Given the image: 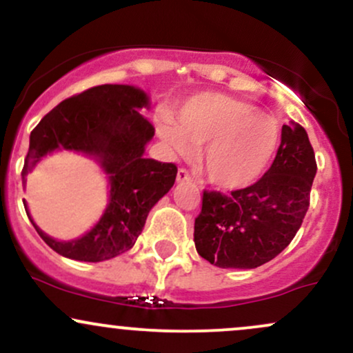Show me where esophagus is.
Returning <instances> with one entry per match:
<instances>
[{
	"label": "esophagus",
	"instance_id": "34e87169",
	"mask_svg": "<svg viewBox=\"0 0 353 353\" xmlns=\"http://www.w3.org/2000/svg\"><path fill=\"white\" fill-rule=\"evenodd\" d=\"M177 182H192V177H190L189 171L179 169V171H177Z\"/></svg>",
	"mask_w": 353,
	"mask_h": 353
}]
</instances>
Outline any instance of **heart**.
<instances>
[{"mask_svg": "<svg viewBox=\"0 0 353 353\" xmlns=\"http://www.w3.org/2000/svg\"><path fill=\"white\" fill-rule=\"evenodd\" d=\"M157 132L179 157L204 145L201 165L210 184L239 190L254 184L272 159L279 143L277 121L257 111L247 101L202 92L194 96L176 114L157 123Z\"/></svg>", "mask_w": 353, "mask_h": 353, "instance_id": "heart-1", "label": "heart"}]
</instances>
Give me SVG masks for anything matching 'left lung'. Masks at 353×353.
Listing matches in <instances>:
<instances>
[{
  "label": "left lung",
  "mask_w": 353,
  "mask_h": 353,
  "mask_svg": "<svg viewBox=\"0 0 353 353\" xmlns=\"http://www.w3.org/2000/svg\"><path fill=\"white\" fill-rule=\"evenodd\" d=\"M315 172L305 129L283 124L277 156L261 179L229 196L204 190L194 222L197 252L221 269H255L272 261L301 229Z\"/></svg>",
  "instance_id": "left-lung-1"
}]
</instances>
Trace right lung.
Returning a JSON list of instances; mask_svg holds the SVG:
<instances>
[{
	"instance_id": "1",
	"label": "right lung",
	"mask_w": 353,
	"mask_h": 353,
	"mask_svg": "<svg viewBox=\"0 0 353 353\" xmlns=\"http://www.w3.org/2000/svg\"><path fill=\"white\" fill-rule=\"evenodd\" d=\"M148 106L149 98L141 89L103 84L64 99L31 131L23 181L44 156L66 149L96 157L111 185L103 217L74 241L46 236L24 208L36 232L59 255L101 262L129 250L143 232L149 210L174 185L176 164L144 157L154 136V125L139 112Z\"/></svg>"
}]
</instances>
